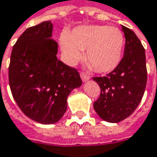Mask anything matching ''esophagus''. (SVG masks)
<instances>
[{
    "instance_id": "esophagus-1",
    "label": "esophagus",
    "mask_w": 157,
    "mask_h": 157,
    "mask_svg": "<svg viewBox=\"0 0 157 157\" xmlns=\"http://www.w3.org/2000/svg\"><path fill=\"white\" fill-rule=\"evenodd\" d=\"M80 77H81L83 81H86V80L89 79V78H90V77H89L86 73H85V72H81V73H80Z\"/></svg>"
}]
</instances>
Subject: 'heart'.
I'll return each mask as SVG.
<instances>
[{
	"instance_id": "obj_1",
	"label": "heart",
	"mask_w": 157,
	"mask_h": 157,
	"mask_svg": "<svg viewBox=\"0 0 157 157\" xmlns=\"http://www.w3.org/2000/svg\"><path fill=\"white\" fill-rule=\"evenodd\" d=\"M125 39L122 32L114 27L88 25L74 29L67 37L61 39V50L69 64L81 57L100 73L109 72L120 63L123 53Z\"/></svg>"
}]
</instances>
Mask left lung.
<instances>
[{
  "instance_id": "obj_1",
  "label": "left lung",
  "mask_w": 157,
  "mask_h": 157,
  "mask_svg": "<svg viewBox=\"0 0 157 157\" xmlns=\"http://www.w3.org/2000/svg\"><path fill=\"white\" fill-rule=\"evenodd\" d=\"M122 31L126 38L122 59L106 76L93 78L100 88L94 110L108 122L130 116L140 104L147 84L145 50L133 30L122 26Z\"/></svg>"
}]
</instances>
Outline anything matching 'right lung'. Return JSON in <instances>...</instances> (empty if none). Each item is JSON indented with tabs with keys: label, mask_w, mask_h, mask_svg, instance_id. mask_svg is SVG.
Masks as SVG:
<instances>
[{
	"label": "right lung",
	"mask_w": 157,
	"mask_h": 157,
	"mask_svg": "<svg viewBox=\"0 0 157 157\" xmlns=\"http://www.w3.org/2000/svg\"><path fill=\"white\" fill-rule=\"evenodd\" d=\"M52 23L28 28L17 39L9 66L10 90L21 112L42 124L63 117L70 93L82 85L79 72L58 60L57 44L50 39Z\"/></svg>",
	"instance_id": "obj_1"
}]
</instances>
